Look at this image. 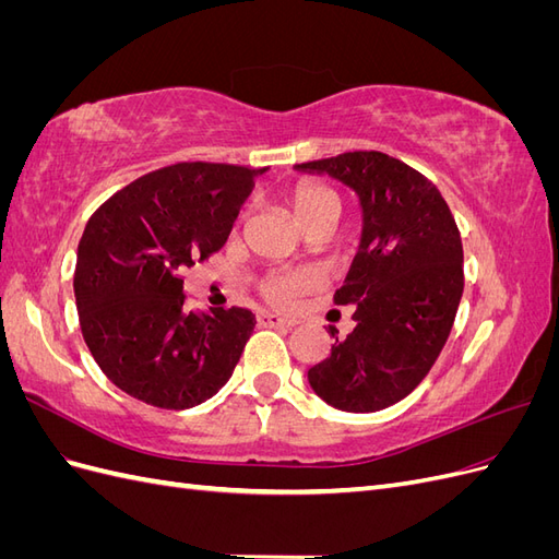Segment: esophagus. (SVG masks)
Masks as SVG:
<instances>
[{
	"label": "esophagus",
	"mask_w": 559,
	"mask_h": 559,
	"mask_svg": "<svg viewBox=\"0 0 559 559\" xmlns=\"http://www.w3.org/2000/svg\"><path fill=\"white\" fill-rule=\"evenodd\" d=\"M259 324L261 326H270V329H292L296 321L284 319V317L273 314V312H263V314H259Z\"/></svg>",
	"instance_id": "1"
}]
</instances>
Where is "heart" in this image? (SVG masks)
I'll return each mask as SVG.
<instances>
[{
    "label": "heart",
    "instance_id": "obj_1",
    "mask_svg": "<svg viewBox=\"0 0 559 559\" xmlns=\"http://www.w3.org/2000/svg\"><path fill=\"white\" fill-rule=\"evenodd\" d=\"M292 210L298 222L310 228L317 222H324V218H337L341 214V198L326 183L319 181H300L294 186L289 195ZM312 280L302 273H284L275 275L265 282V296L277 302V306H292L296 296L310 289Z\"/></svg>",
    "mask_w": 559,
    "mask_h": 559
}]
</instances>
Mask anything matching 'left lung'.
Here are the masks:
<instances>
[{"mask_svg":"<svg viewBox=\"0 0 559 559\" xmlns=\"http://www.w3.org/2000/svg\"><path fill=\"white\" fill-rule=\"evenodd\" d=\"M296 170L345 183L364 216L359 251L335 292L337 306H354V331L335 337L308 382L337 411H384L427 378L448 343L464 294L460 230L441 191L380 151H349Z\"/></svg>","mask_w":559,"mask_h":559,"instance_id":"8db88e82","label":"left lung"}]
</instances>
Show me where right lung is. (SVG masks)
Returning a JSON list of instances; mask_svg holds the SVG:
<instances>
[{
	"instance_id": "1",
	"label": "right lung",
	"mask_w": 559,
	"mask_h": 559,
	"mask_svg": "<svg viewBox=\"0 0 559 559\" xmlns=\"http://www.w3.org/2000/svg\"><path fill=\"white\" fill-rule=\"evenodd\" d=\"M267 167L177 163L111 195L83 230L74 296L81 333L103 373L165 411L212 399L257 326L245 308H183L181 270L228 240Z\"/></svg>"
}]
</instances>
